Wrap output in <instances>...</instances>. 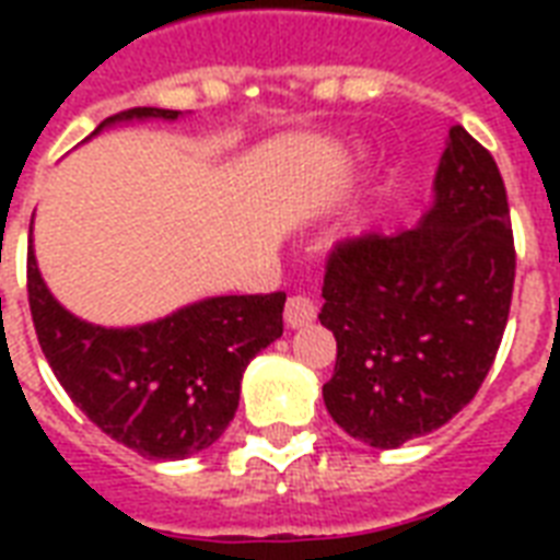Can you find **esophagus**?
Instances as JSON below:
<instances>
[{
    "label": "esophagus",
    "mask_w": 560,
    "mask_h": 560,
    "mask_svg": "<svg viewBox=\"0 0 560 560\" xmlns=\"http://www.w3.org/2000/svg\"><path fill=\"white\" fill-rule=\"evenodd\" d=\"M284 319H288V323L293 325V328H296V325L305 323V319H307L305 305H299V299H290V302H288V311H284Z\"/></svg>",
    "instance_id": "esophagus-1"
}]
</instances>
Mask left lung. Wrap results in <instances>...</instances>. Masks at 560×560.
I'll list each match as a JSON object with an SVG mask.
<instances>
[{
  "label": "left lung",
  "instance_id": "8db88e82",
  "mask_svg": "<svg viewBox=\"0 0 560 560\" xmlns=\"http://www.w3.org/2000/svg\"><path fill=\"white\" fill-rule=\"evenodd\" d=\"M133 118H179L136 107ZM28 307L48 366L92 424L144 459H186L218 442L235 418L246 363L281 337V293L211 296L136 328H101L69 314L46 288L28 226Z\"/></svg>",
  "mask_w": 560,
  "mask_h": 560
}]
</instances>
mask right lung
<instances>
[{"label":"right lung","instance_id":"obj_1","mask_svg":"<svg viewBox=\"0 0 560 560\" xmlns=\"http://www.w3.org/2000/svg\"><path fill=\"white\" fill-rule=\"evenodd\" d=\"M512 290L503 177L453 127L424 218L395 237H349L328 258L319 323L337 340L323 386L334 421L372 447L447 424L494 363Z\"/></svg>","mask_w":560,"mask_h":560}]
</instances>
